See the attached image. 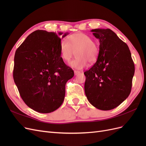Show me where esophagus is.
Returning <instances> with one entry per match:
<instances>
[{"instance_id":"esophagus-1","label":"esophagus","mask_w":146,"mask_h":146,"mask_svg":"<svg viewBox=\"0 0 146 146\" xmlns=\"http://www.w3.org/2000/svg\"><path fill=\"white\" fill-rule=\"evenodd\" d=\"M80 73V71H78V70H74V74L76 75V76H77V75L79 74Z\"/></svg>"}]
</instances>
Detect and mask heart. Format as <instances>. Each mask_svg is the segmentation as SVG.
Segmentation results:
<instances>
[{"mask_svg":"<svg viewBox=\"0 0 146 146\" xmlns=\"http://www.w3.org/2000/svg\"><path fill=\"white\" fill-rule=\"evenodd\" d=\"M69 42L62 39L60 44L59 50L62 59L68 62L76 52V57L69 63V66L75 69L85 68L88 61L93 63L99 54V47L92 41V38L85 33H76L70 35Z\"/></svg>","mask_w":146,"mask_h":146,"instance_id":"b5f03b06","label":"heart"}]
</instances>
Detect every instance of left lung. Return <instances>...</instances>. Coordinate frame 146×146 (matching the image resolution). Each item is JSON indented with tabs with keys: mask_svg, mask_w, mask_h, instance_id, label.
I'll use <instances>...</instances> for the list:
<instances>
[{
	"mask_svg": "<svg viewBox=\"0 0 146 146\" xmlns=\"http://www.w3.org/2000/svg\"><path fill=\"white\" fill-rule=\"evenodd\" d=\"M91 32L99 39V53L95 64L84 72L85 94L94 107L110 110L130 94L135 64L127 44L111 30L98 29Z\"/></svg>",
	"mask_w": 146,
	"mask_h": 146,
	"instance_id": "8db88e82",
	"label": "left lung"
}]
</instances>
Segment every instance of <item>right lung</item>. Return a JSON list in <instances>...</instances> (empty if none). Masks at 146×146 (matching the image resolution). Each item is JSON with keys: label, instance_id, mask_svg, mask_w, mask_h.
<instances>
[{"label": "right lung", "instance_id": "1", "mask_svg": "<svg viewBox=\"0 0 146 146\" xmlns=\"http://www.w3.org/2000/svg\"><path fill=\"white\" fill-rule=\"evenodd\" d=\"M62 34L36 30L15 53V83L25 104L39 113H51L60 107L66 83L74 76L60 55L59 36Z\"/></svg>", "mask_w": 146, "mask_h": 146}]
</instances>
